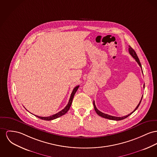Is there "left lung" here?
Segmentation results:
<instances>
[{"label":"left lung","mask_w":157,"mask_h":157,"mask_svg":"<svg viewBox=\"0 0 157 157\" xmlns=\"http://www.w3.org/2000/svg\"><path fill=\"white\" fill-rule=\"evenodd\" d=\"M128 51H129L130 54L132 56V57H133L134 59H135L136 62L137 63L139 64V66L140 67V68H142L141 63H140V61H139V58H138V56H137V54H136V52H135V51L133 50V49L131 46H129V48H128ZM142 72H143V71H142ZM144 87L145 88V84H144ZM142 98H143V96H142V98H141V99H140V101L139 104L137 105V106H136L135 109L132 113H131L130 114H128V115H125V116H123V117H114V116L108 115V114H104V113L101 112V111H99V110L97 109V108L96 107V105H95V104H94V110H95L96 113L98 115H99V116H101V117H103V118H105L109 119V120H116V121L121 120L125 119L127 117H128L129 115H131L132 113H133L136 111V109H137V108L139 107V105L140 104L141 101H142Z\"/></svg>","instance_id":"obj_1"}]
</instances>
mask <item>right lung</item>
<instances>
[{"label": "right lung", "mask_w": 157, "mask_h": 157, "mask_svg": "<svg viewBox=\"0 0 157 157\" xmlns=\"http://www.w3.org/2000/svg\"><path fill=\"white\" fill-rule=\"evenodd\" d=\"M78 87H79V86H76V87H75L74 88L73 90V92L71 93V96H70V100H69V102H68V104L63 109V110H61L59 113H56L55 114L51 115V116H49V117H40V116H37V115H34L36 117L42 119V120L49 121V120H54V119H56V118H58V117H61L62 115H64L69 110V109H70V106L71 105V104H72V102H73L74 96V94H75V92H77V89H78Z\"/></svg>", "instance_id": "right-lung-1"}]
</instances>
